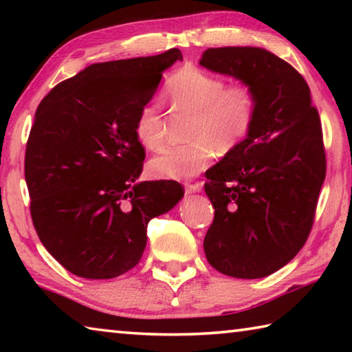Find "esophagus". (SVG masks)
Masks as SVG:
<instances>
[{"mask_svg":"<svg viewBox=\"0 0 352 352\" xmlns=\"http://www.w3.org/2000/svg\"><path fill=\"white\" fill-rule=\"evenodd\" d=\"M204 188V183L195 182V183H186V190L188 192H199Z\"/></svg>","mask_w":352,"mask_h":352,"instance_id":"1","label":"esophagus"}]
</instances>
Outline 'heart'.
<instances>
[{
	"label": "heart",
	"mask_w": 352,
	"mask_h": 352,
	"mask_svg": "<svg viewBox=\"0 0 352 352\" xmlns=\"http://www.w3.org/2000/svg\"><path fill=\"white\" fill-rule=\"evenodd\" d=\"M166 96L175 110L192 113L188 138L180 146H164L148 162L158 178L183 180L204 170L214 152L226 155L252 133L258 116V94L248 83H231L195 65H184L169 77ZM164 116L158 102L151 100L135 119V136L146 148H157L164 140Z\"/></svg>",
	"instance_id": "1"
}]
</instances>
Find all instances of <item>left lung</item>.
Returning a JSON list of instances; mask_svg holds the SVG:
<instances>
[{
  "mask_svg": "<svg viewBox=\"0 0 352 352\" xmlns=\"http://www.w3.org/2000/svg\"><path fill=\"white\" fill-rule=\"evenodd\" d=\"M200 65L258 94L252 133L206 170L214 220L206 259L223 275L256 279L287 264L311 234L326 177L323 130L307 82L261 47H210Z\"/></svg>",
  "mask_w": 352,
  "mask_h": 352,
  "instance_id": "1",
  "label": "left lung"
}]
</instances>
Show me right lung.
I'll list each match as a JSON object with an SVG mask.
<instances>
[{"instance_id": "right-lung-1", "label": "right lung", "mask_w": 352, "mask_h": 352, "mask_svg": "<svg viewBox=\"0 0 352 352\" xmlns=\"http://www.w3.org/2000/svg\"><path fill=\"white\" fill-rule=\"evenodd\" d=\"M177 47L151 57L94 63L41 99L29 133L25 177L41 243L68 272L116 278L138 264L147 223L183 197L174 180L142 182L146 151L135 119Z\"/></svg>"}]
</instances>
